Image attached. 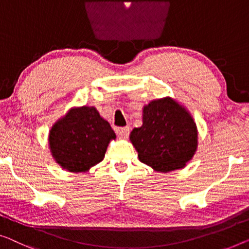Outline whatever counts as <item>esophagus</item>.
Instances as JSON below:
<instances>
[{
	"mask_svg": "<svg viewBox=\"0 0 249 249\" xmlns=\"http://www.w3.org/2000/svg\"><path fill=\"white\" fill-rule=\"evenodd\" d=\"M116 131L118 133V135H120L121 137H126L129 134V127H128V126H125V127H118Z\"/></svg>",
	"mask_w": 249,
	"mask_h": 249,
	"instance_id": "34e87169",
	"label": "esophagus"
}]
</instances>
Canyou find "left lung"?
Returning <instances> with one entry per match:
<instances>
[{"mask_svg":"<svg viewBox=\"0 0 249 249\" xmlns=\"http://www.w3.org/2000/svg\"><path fill=\"white\" fill-rule=\"evenodd\" d=\"M129 140L141 162L160 172L182 169L198 146L194 118L174 99L152 101L143 108V125L131 132Z\"/></svg>","mask_w":249,"mask_h":249,"instance_id":"8db88e82","label":"left lung"}]
</instances>
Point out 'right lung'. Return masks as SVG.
I'll return each instance as SVG.
<instances>
[{"label": "right lung", "instance_id": "obj_1", "mask_svg": "<svg viewBox=\"0 0 249 249\" xmlns=\"http://www.w3.org/2000/svg\"><path fill=\"white\" fill-rule=\"evenodd\" d=\"M115 137L109 123L95 107L83 106L70 109L51 127L49 146L62 169L85 172L103 161Z\"/></svg>", "mask_w": 249, "mask_h": 249}]
</instances>
